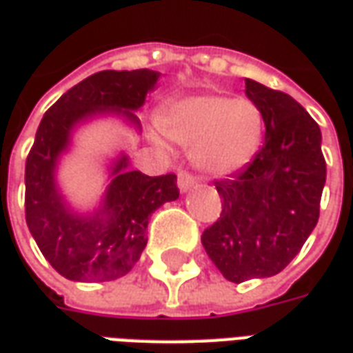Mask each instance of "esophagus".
Wrapping results in <instances>:
<instances>
[{"label": "esophagus", "instance_id": "esophagus-1", "mask_svg": "<svg viewBox=\"0 0 353 353\" xmlns=\"http://www.w3.org/2000/svg\"><path fill=\"white\" fill-rule=\"evenodd\" d=\"M176 184H179V190L181 192H188L194 184H196V176L188 171L179 172V179H176Z\"/></svg>", "mask_w": 353, "mask_h": 353}]
</instances>
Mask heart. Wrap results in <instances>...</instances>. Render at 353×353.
<instances>
[{
  "instance_id": "b5f03b06",
  "label": "heart",
  "mask_w": 353,
  "mask_h": 353,
  "mask_svg": "<svg viewBox=\"0 0 353 353\" xmlns=\"http://www.w3.org/2000/svg\"><path fill=\"white\" fill-rule=\"evenodd\" d=\"M165 134L194 148L196 163L212 174H228L249 163L262 142L264 117L247 99L196 94L174 102L161 116Z\"/></svg>"
}]
</instances>
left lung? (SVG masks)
I'll return each instance as SVG.
<instances>
[{
	"mask_svg": "<svg viewBox=\"0 0 353 353\" xmlns=\"http://www.w3.org/2000/svg\"><path fill=\"white\" fill-rule=\"evenodd\" d=\"M245 94L262 112L266 134L251 163L214 182L221 219L201 236L228 281L279 274L299 254L319 219L327 176L321 131L287 92L245 79Z\"/></svg>",
	"mask_w": 353,
	"mask_h": 353,
	"instance_id": "8db88e82",
	"label": "left lung"
}]
</instances>
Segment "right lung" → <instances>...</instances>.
<instances>
[{
	"label": "right lung",
	"mask_w": 353,
	"mask_h": 353,
	"mask_svg": "<svg viewBox=\"0 0 353 353\" xmlns=\"http://www.w3.org/2000/svg\"><path fill=\"white\" fill-rule=\"evenodd\" d=\"M154 70H104L74 85L45 112L26 159V224L39 251L61 276L72 281H114L129 274L146 247L152 212L179 197L176 174L148 176L131 171L121 154L97 211H72L54 181L70 134L94 116L116 114L137 127L139 110L156 87Z\"/></svg>",
	"instance_id": "1"
}]
</instances>
